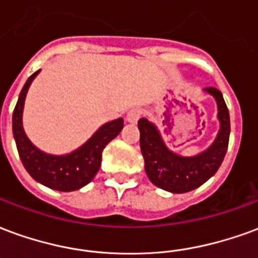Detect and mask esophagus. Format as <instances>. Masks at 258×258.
Returning a JSON list of instances; mask_svg holds the SVG:
<instances>
[{
  "label": "esophagus",
  "instance_id": "34e87169",
  "mask_svg": "<svg viewBox=\"0 0 258 258\" xmlns=\"http://www.w3.org/2000/svg\"><path fill=\"white\" fill-rule=\"evenodd\" d=\"M142 116V112L140 109H131L128 113H127V121L128 123H137L140 117Z\"/></svg>",
  "mask_w": 258,
  "mask_h": 258
}]
</instances>
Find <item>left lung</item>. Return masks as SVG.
Masks as SVG:
<instances>
[{
  "mask_svg": "<svg viewBox=\"0 0 258 258\" xmlns=\"http://www.w3.org/2000/svg\"><path fill=\"white\" fill-rule=\"evenodd\" d=\"M206 91L216 98L221 128L214 144L195 157H182L168 151L156 127L146 118H140V145L145 160V171L152 184L173 194H185L205 184L221 166L229 142V112L221 91L214 87Z\"/></svg>",
  "mask_w": 258,
  "mask_h": 258,
  "instance_id": "8db88e82",
  "label": "left lung"
}]
</instances>
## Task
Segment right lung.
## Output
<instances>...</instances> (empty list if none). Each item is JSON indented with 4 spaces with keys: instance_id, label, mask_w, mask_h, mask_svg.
<instances>
[{
    "instance_id": "right-lung-1",
    "label": "right lung",
    "mask_w": 258,
    "mask_h": 258,
    "mask_svg": "<svg viewBox=\"0 0 258 258\" xmlns=\"http://www.w3.org/2000/svg\"><path fill=\"white\" fill-rule=\"evenodd\" d=\"M38 72L33 73L26 81L25 87L20 91L19 99L15 106L12 117V130L18 146L20 160L33 178L40 184L51 189L70 192L83 188L95 177L101 167L102 152L105 146L118 135L123 130V118L113 120L102 125L80 149L66 156H52L38 151L36 146L27 140L22 127V112L25 105V98L31 81Z\"/></svg>"
}]
</instances>
